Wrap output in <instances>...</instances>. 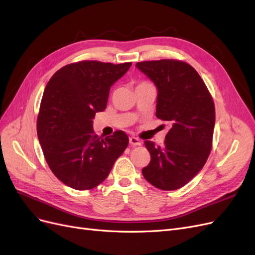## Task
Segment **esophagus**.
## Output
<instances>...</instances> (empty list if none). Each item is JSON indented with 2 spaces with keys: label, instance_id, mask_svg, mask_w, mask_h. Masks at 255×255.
I'll list each match as a JSON object with an SVG mask.
<instances>
[{
  "label": "esophagus",
  "instance_id": "1",
  "mask_svg": "<svg viewBox=\"0 0 255 255\" xmlns=\"http://www.w3.org/2000/svg\"><path fill=\"white\" fill-rule=\"evenodd\" d=\"M129 143L132 145H140L141 144V140L139 138L137 137H129Z\"/></svg>",
  "mask_w": 255,
  "mask_h": 255
}]
</instances>
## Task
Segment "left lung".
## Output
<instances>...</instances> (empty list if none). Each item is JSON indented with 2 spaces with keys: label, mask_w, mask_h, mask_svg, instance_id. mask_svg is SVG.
I'll list each match as a JSON object with an SVG mask.
<instances>
[{
  "label": "left lung",
  "mask_w": 255,
  "mask_h": 255,
  "mask_svg": "<svg viewBox=\"0 0 255 255\" xmlns=\"http://www.w3.org/2000/svg\"><path fill=\"white\" fill-rule=\"evenodd\" d=\"M136 67L156 85V117L170 125L164 145L145 140L151 161L144 179L161 190L186 185L210 156L215 105L201 76L189 64L176 59L149 60Z\"/></svg>",
  "instance_id": "8db88e82"
}]
</instances>
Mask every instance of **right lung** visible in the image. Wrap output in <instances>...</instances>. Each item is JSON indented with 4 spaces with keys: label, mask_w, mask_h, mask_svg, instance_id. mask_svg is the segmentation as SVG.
I'll use <instances>...</instances> for the list:
<instances>
[{
    "label": "right lung",
    "mask_w": 255,
    "mask_h": 255,
    "mask_svg": "<svg viewBox=\"0 0 255 255\" xmlns=\"http://www.w3.org/2000/svg\"><path fill=\"white\" fill-rule=\"evenodd\" d=\"M130 65L78 61L60 68L45 86L37 134L50 169L67 186L97 187L127 149L128 137L123 130L101 138L92 128V119L106 109L111 86Z\"/></svg>",
    "instance_id": "right-lung-1"
}]
</instances>
